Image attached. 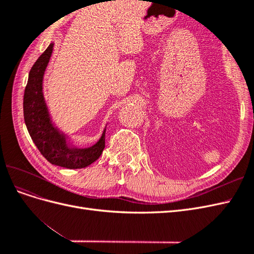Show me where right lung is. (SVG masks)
Wrapping results in <instances>:
<instances>
[{
  "label": "right lung",
  "instance_id": "1",
  "mask_svg": "<svg viewBox=\"0 0 254 254\" xmlns=\"http://www.w3.org/2000/svg\"><path fill=\"white\" fill-rule=\"evenodd\" d=\"M54 43L32 66L23 98V112L28 133L41 155L50 163L65 168H83L96 161L105 148L106 129L93 146L79 148L54 125L43 96V75L53 53Z\"/></svg>",
  "mask_w": 254,
  "mask_h": 254
}]
</instances>
